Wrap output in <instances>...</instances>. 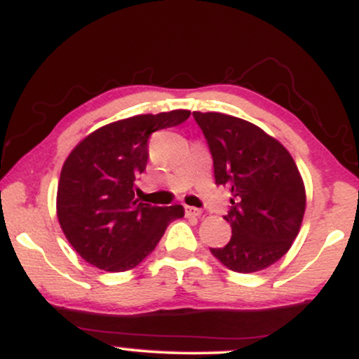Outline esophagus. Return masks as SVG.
<instances>
[{
  "instance_id": "obj_1",
  "label": "esophagus",
  "mask_w": 359,
  "mask_h": 359,
  "mask_svg": "<svg viewBox=\"0 0 359 359\" xmlns=\"http://www.w3.org/2000/svg\"><path fill=\"white\" fill-rule=\"evenodd\" d=\"M203 211L197 208H191V205H185V216L187 217H199Z\"/></svg>"
}]
</instances>
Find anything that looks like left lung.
Here are the masks:
<instances>
[{"instance_id":"obj_1","label":"left lung","mask_w":359,"mask_h":359,"mask_svg":"<svg viewBox=\"0 0 359 359\" xmlns=\"http://www.w3.org/2000/svg\"><path fill=\"white\" fill-rule=\"evenodd\" d=\"M214 179L231 191L224 219L231 240L211 253L229 270L253 273L290 250L306 212V187L287 148L262 128L222 113H199Z\"/></svg>"}]
</instances>
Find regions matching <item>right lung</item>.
<instances>
[{
  "mask_svg": "<svg viewBox=\"0 0 359 359\" xmlns=\"http://www.w3.org/2000/svg\"><path fill=\"white\" fill-rule=\"evenodd\" d=\"M191 111L138 114L88 135L60 172L57 217L82 259L106 271H126L143 262L172 221L179 204L158 208L135 199L137 179L147 168L148 138L184 123Z\"/></svg>",
  "mask_w": 359,
  "mask_h": 359,
  "instance_id": "right-lung-1",
  "label": "right lung"
}]
</instances>
